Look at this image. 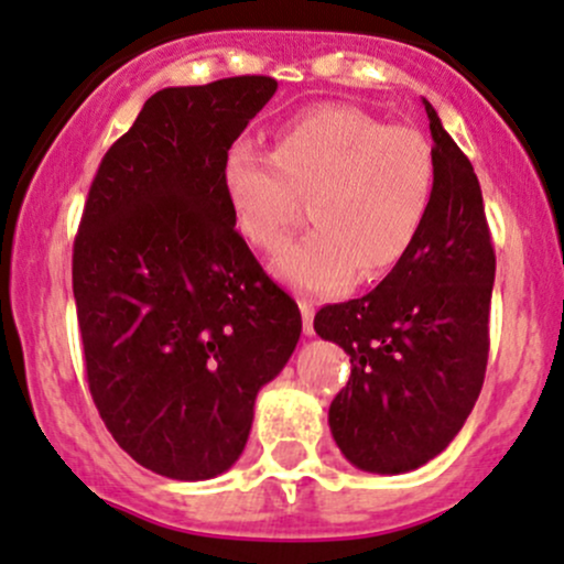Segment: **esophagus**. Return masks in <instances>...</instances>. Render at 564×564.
Returning a JSON list of instances; mask_svg holds the SVG:
<instances>
[{"instance_id":"obj_1","label":"esophagus","mask_w":564,"mask_h":564,"mask_svg":"<svg viewBox=\"0 0 564 564\" xmlns=\"http://www.w3.org/2000/svg\"><path fill=\"white\" fill-rule=\"evenodd\" d=\"M299 306H301V316H303V333L314 335V303L301 299Z\"/></svg>"}]
</instances>
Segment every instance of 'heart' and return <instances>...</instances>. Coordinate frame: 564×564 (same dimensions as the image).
<instances>
[{"label": "heart", "instance_id": "heart-1", "mask_svg": "<svg viewBox=\"0 0 564 564\" xmlns=\"http://www.w3.org/2000/svg\"><path fill=\"white\" fill-rule=\"evenodd\" d=\"M434 151L419 130L354 106H316L274 132L271 151L231 145L224 192L250 245L274 250L306 199L314 229L284 245L271 271L301 293H340L400 263L434 197Z\"/></svg>", "mask_w": 564, "mask_h": 564}]
</instances>
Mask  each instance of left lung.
<instances>
[{"mask_svg": "<svg viewBox=\"0 0 564 564\" xmlns=\"http://www.w3.org/2000/svg\"><path fill=\"white\" fill-rule=\"evenodd\" d=\"M434 197L413 248L376 290L319 308L314 330L351 357L330 404V432L349 464L404 474L436 458L469 419L487 367L496 252L482 192L434 106Z\"/></svg>", "mask_w": 564, "mask_h": 564, "instance_id": "1", "label": "left lung"}]
</instances>
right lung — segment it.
<instances>
[{
	"label": "right lung",
	"instance_id": "obj_1",
	"mask_svg": "<svg viewBox=\"0 0 564 564\" xmlns=\"http://www.w3.org/2000/svg\"><path fill=\"white\" fill-rule=\"evenodd\" d=\"M271 77L164 87L106 151L74 242V301L95 408L117 445L183 482L229 471L258 391L301 338L224 192V160Z\"/></svg>",
	"mask_w": 564,
	"mask_h": 564
}]
</instances>
